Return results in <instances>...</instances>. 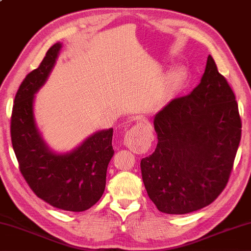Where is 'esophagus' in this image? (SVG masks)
I'll use <instances>...</instances> for the list:
<instances>
[{"label":"esophagus","instance_id":"1","mask_svg":"<svg viewBox=\"0 0 251 251\" xmlns=\"http://www.w3.org/2000/svg\"><path fill=\"white\" fill-rule=\"evenodd\" d=\"M125 145L135 153H144L150 145V140L138 126H132L125 135Z\"/></svg>","mask_w":251,"mask_h":251}]
</instances>
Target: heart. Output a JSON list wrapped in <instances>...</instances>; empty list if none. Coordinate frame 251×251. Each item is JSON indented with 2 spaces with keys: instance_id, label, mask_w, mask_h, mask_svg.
<instances>
[{
  "instance_id": "b5f03b06",
  "label": "heart",
  "mask_w": 251,
  "mask_h": 251,
  "mask_svg": "<svg viewBox=\"0 0 251 251\" xmlns=\"http://www.w3.org/2000/svg\"><path fill=\"white\" fill-rule=\"evenodd\" d=\"M178 75H180V74H178Z\"/></svg>"
}]
</instances>
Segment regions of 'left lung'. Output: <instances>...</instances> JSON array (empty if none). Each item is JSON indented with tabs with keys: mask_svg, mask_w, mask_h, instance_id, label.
I'll return each instance as SVG.
<instances>
[{
	"mask_svg": "<svg viewBox=\"0 0 251 251\" xmlns=\"http://www.w3.org/2000/svg\"><path fill=\"white\" fill-rule=\"evenodd\" d=\"M154 127L158 143L141 170L157 210L178 215L211 204L228 182L242 138L235 94L211 55L200 84L165 106Z\"/></svg>",
	"mask_w": 251,
	"mask_h": 251,
	"instance_id": "obj_1",
	"label": "left lung"
}]
</instances>
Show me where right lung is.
Segmentation results:
<instances>
[{"instance_id":"add662e5","label":"right lung","mask_w":251,"mask_h":251,"mask_svg":"<svg viewBox=\"0 0 251 251\" xmlns=\"http://www.w3.org/2000/svg\"><path fill=\"white\" fill-rule=\"evenodd\" d=\"M60 49L59 42L52 46L39 67L22 82L13 105L11 139L20 172L32 192L58 209L82 212L95 204L105 191L107 167L115 154L113 130L96 132L69 154L56 155L47 149L35 125L32 102Z\"/></svg>"}]
</instances>
